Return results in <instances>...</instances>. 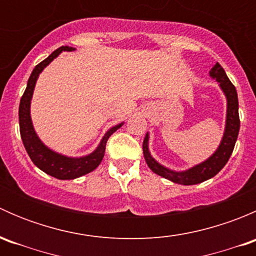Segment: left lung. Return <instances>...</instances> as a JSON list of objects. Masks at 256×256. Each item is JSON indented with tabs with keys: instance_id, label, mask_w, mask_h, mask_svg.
I'll return each instance as SVG.
<instances>
[{
	"instance_id": "1",
	"label": "left lung",
	"mask_w": 256,
	"mask_h": 256,
	"mask_svg": "<svg viewBox=\"0 0 256 256\" xmlns=\"http://www.w3.org/2000/svg\"><path fill=\"white\" fill-rule=\"evenodd\" d=\"M209 76L219 82V86L223 90L226 98V128H224L223 138H222L218 148L210 157H208L206 161L200 162V164H196V166L190 167V170H186V171H172V170L162 166L151 156L148 150V132L144 136L142 151L147 166L158 176L172 180L174 183H178V184H198V183H202L216 176L226 164L232 152H233L234 146H236V138H238L240 120L238 94H236V86L232 84V82L226 76V72L219 63H216V66L210 69Z\"/></svg>"
}]
</instances>
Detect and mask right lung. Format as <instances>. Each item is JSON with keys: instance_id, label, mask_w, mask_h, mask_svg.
<instances>
[{"instance_id": "add662e5", "label": "right lung", "mask_w": 256, "mask_h": 256, "mask_svg": "<svg viewBox=\"0 0 256 256\" xmlns=\"http://www.w3.org/2000/svg\"><path fill=\"white\" fill-rule=\"evenodd\" d=\"M72 50H76V48L68 47V46L58 48L48 58L40 62L38 66H36L30 79H28L27 88H26L22 98H20V110H18L20 138H22L23 144H24V148L27 151L28 156L30 157L32 162L38 168L42 170L43 172H46L49 176L58 178V180H74V178L82 177L84 174H89V172L94 171L100 164L102 157H104L106 141L109 140L110 136L118 128H120L124 125V122H121L118 125L112 126L110 130H108L104 138H102L99 146L92 154L82 157H68L62 154H58V152L53 151V150L46 146L40 141V138H38V135L34 131V128H33L32 118H30V100H32L36 82H37L38 76L42 73L43 69L49 66V63L53 62L62 52Z\"/></svg>"}]
</instances>
